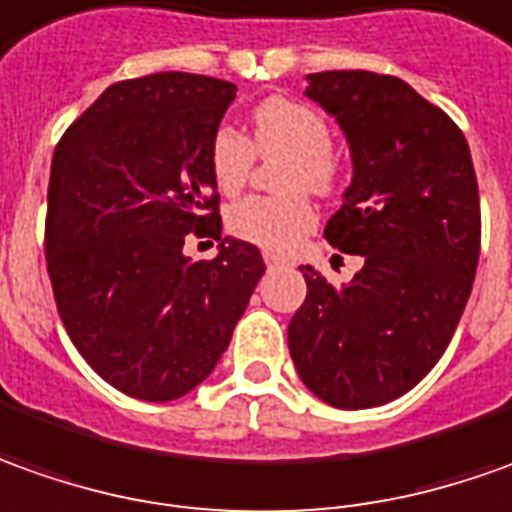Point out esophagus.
Segmentation results:
<instances>
[{
	"label": "esophagus",
	"mask_w": 512,
	"mask_h": 512,
	"mask_svg": "<svg viewBox=\"0 0 512 512\" xmlns=\"http://www.w3.org/2000/svg\"><path fill=\"white\" fill-rule=\"evenodd\" d=\"M263 260H266V266H269V269H277V266H288V257L277 255V252H266V255H263Z\"/></svg>",
	"instance_id": "obj_1"
}]
</instances>
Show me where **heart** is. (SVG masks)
<instances>
[{"instance_id": "obj_1", "label": "heart", "mask_w": 512, "mask_h": 512, "mask_svg": "<svg viewBox=\"0 0 512 512\" xmlns=\"http://www.w3.org/2000/svg\"><path fill=\"white\" fill-rule=\"evenodd\" d=\"M330 145V125L319 111L291 97H269L252 111L249 139L227 125L212 134L207 162L212 182L224 196L241 193L243 184L249 182L255 154L263 159H288L280 173L283 190H311L325 196L339 184L342 173ZM314 224V204L305 193L249 196L227 212V227L235 238L269 252L297 246Z\"/></svg>"}]
</instances>
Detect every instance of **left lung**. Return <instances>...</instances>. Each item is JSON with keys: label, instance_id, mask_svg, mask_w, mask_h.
Segmentation results:
<instances>
[{"label": "left lung", "instance_id": "left-lung-1", "mask_svg": "<svg viewBox=\"0 0 512 512\" xmlns=\"http://www.w3.org/2000/svg\"><path fill=\"white\" fill-rule=\"evenodd\" d=\"M305 95L342 125L353 182L325 227L361 255L350 285L305 266L288 350L302 384L336 409L401 398L446 353L479 263V190L468 142L401 78L364 69L308 75Z\"/></svg>", "mask_w": 512, "mask_h": 512}]
</instances>
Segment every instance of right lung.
I'll return each mask as SVG.
<instances>
[{"instance_id": "1", "label": "right lung", "mask_w": 512, "mask_h": 512, "mask_svg": "<svg viewBox=\"0 0 512 512\" xmlns=\"http://www.w3.org/2000/svg\"><path fill=\"white\" fill-rule=\"evenodd\" d=\"M238 86L156 72L111 83L55 148L47 271L72 344L139 401H176L215 370L266 263L224 238L212 261L187 234L221 240L212 134Z\"/></svg>"}]
</instances>
